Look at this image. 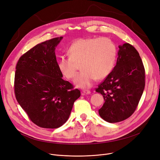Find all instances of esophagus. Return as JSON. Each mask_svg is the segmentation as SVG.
<instances>
[{
  "label": "esophagus",
  "mask_w": 160,
  "mask_h": 160,
  "mask_svg": "<svg viewBox=\"0 0 160 160\" xmlns=\"http://www.w3.org/2000/svg\"><path fill=\"white\" fill-rule=\"evenodd\" d=\"M89 94H91V91H90L89 90L85 89V90H83V91H82V95H89Z\"/></svg>",
  "instance_id": "1"
}]
</instances>
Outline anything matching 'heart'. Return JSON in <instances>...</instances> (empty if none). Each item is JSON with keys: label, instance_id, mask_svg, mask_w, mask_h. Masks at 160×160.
Segmentation results:
<instances>
[{"label": "heart", "instance_id": "1", "mask_svg": "<svg viewBox=\"0 0 160 160\" xmlns=\"http://www.w3.org/2000/svg\"><path fill=\"white\" fill-rule=\"evenodd\" d=\"M69 56H62L58 62L59 71L67 78H73L81 63L82 71L74 80L77 88H91L98 79H103L113 70L117 58L115 44L107 38H81L70 46Z\"/></svg>", "mask_w": 160, "mask_h": 160}]
</instances>
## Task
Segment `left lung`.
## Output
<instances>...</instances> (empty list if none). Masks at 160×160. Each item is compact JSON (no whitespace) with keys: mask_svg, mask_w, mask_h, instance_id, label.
<instances>
[{"mask_svg":"<svg viewBox=\"0 0 160 160\" xmlns=\"http://www.w3.org/2000/svg\"><path fill=\"white\" fill-rule=\"evenodd\" d=\"M116 65L96 89L105 102L98 110L101 118L118 122L130 117L145 88V73L137 50L129 43L119 45Z\"/></svg>","mask_w":160,"mask_h":160,"instance_id":"8db88e82","label":"left lung"}]
</instances>
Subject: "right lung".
Wrapping results in <instances>:
<instances>
[{"instance_id": "add662e5", "label": "right lung", "mask_w": 160, "mask_h": 160, "mask_svg": "<svg viewBox=\"0 0 160 160\" xmlns=\"http://www.w3.org/2000/svg\"><path fill=\"white\" fill-rule=\"evenodd\" d=\"M63 37L36 45L23 54L16 65V99L30 120L45 128L60 127L69 119L78 89L63 80L55 54Z\"/></svg>"}]
</instances>
